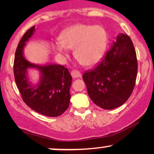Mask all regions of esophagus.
Returning a JSON list of instances; mask_svg holds the SVG:
<instances>
[{
  "label": "esophagus",
  "instance_id": "esophagus-1",
  "mask_svg": "<svg viewBox=\"0 0 154 154\" xmlns=\"http://www.w3.org/2000/svg\"><path fill=\"white\" fill-rule=\"evenodd\" d=\"M71 75L73 78H78V77H80L82 75L79 71H77V70H73V71L71 72Z\"/></svg>",
  "mask_w": 154,
  "mask_h": 154
}]
</instances>
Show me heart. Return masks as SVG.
Instances as JSON below:
<instances>
[{
  "instance_id": "b5f03b06",
  "label": "heart",
  "mask_w": 154,
  "mask_h": 154,
  "mask_svg": "<svg viewBox=\"0 0 154 154\" xmlns=\"http://www.w3.org/2000/svg\"><path fill=\"white\" fill-rule=\"evenodd\" d=\"M107 42V35L100 26L76 24L60 35V41L54 42L52 48L63 59L68 57V49H74V56L83 66H92L99 61Z\"/></svg>"
}]
</instances>
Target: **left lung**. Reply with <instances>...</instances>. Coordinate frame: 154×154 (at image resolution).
<instances>
[{"label":"left lung","instance_id":"1","mask_svg":"<svg viewBox=\"0 0 154 154\" xmlns=\"http://www.w3.org/2000/svg\"><path fill=\"white\" fill-rule=\"evenodd\" d=\"M137 72L133 43L128 35L121 33L94 68L83 74L82 79L95 104L111 110L122 106L130 98Z\"/></svg>","mask_w":154,"mask_h":154}]
</instances>
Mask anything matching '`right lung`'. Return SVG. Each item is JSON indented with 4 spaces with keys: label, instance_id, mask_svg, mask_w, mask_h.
<instances>
[{
    "label": "right lung",
    "instance_id": "add662e5",
    "mask_svg": "<svg viewBox=\"0 0 154 154\" xmlns=\"http://www.w3.org/2000/svg\"><path fill=\"white\" fill-rule=\"evenodd\" d=\"M35 32L33 26L23 35L17 46L14 63L15 82L28 106L39 114L55 117L61 115L68 109L72 78L69 70L62 65L35 64L26 59L24 47ZM29 68H35L40 73V79L37 83L29 80Z\"/></svg>",
    "mask_w": 154,
    "mask_h": 154
}]
</instances>
